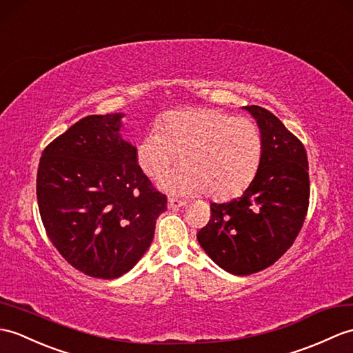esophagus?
Here are the masks:
<instances>
[{"instance_id":"1","label":"esophagus","mask_w":353,"mask_h":353,"mask_svg":"<svg viewBox=\"0 0 353 353\" xmlns=\"http://www.w3.org/2000/svg\"><path fill=\"white\" fill-rule=\"evenodd\" d=\"M182 206H185V201H183V200H177V199H173V196H171V199H168V208H170V209L176 210V209L182 208Z\"/></svg>"}]
</instances>
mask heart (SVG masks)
<instances>
[{
    "mask_svg": "<svg viewBox=\"0 0 353 353\" xmlns=\"http://www.w3.org/2000/svg\"><path fill=\"white\" fill-rule=\"evenodd\" d=\"M263 135L250 119L221 110H177L162 120L138 147L145 176L162 179L179 159L183 167L163 182L174 194H200L228 200L241 195L257 176Z\"/></svg>",
    "mask_w": 353,
    "mask_h": 353,
    "instance_id": "obj_1",
    "label": "heart"
}]
</instances>
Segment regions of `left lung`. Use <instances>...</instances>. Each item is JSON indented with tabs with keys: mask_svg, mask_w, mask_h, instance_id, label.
I'll return each instance as SVG.
<instances>
[{
	"mask_svg": "<svg viewBox=\"0 0 353 353\" xmlns=\"http://www.w3.org/2000/svg\"><path fill=\"white\" fill-rule=\"evenodd\" d=\"M263 135L257 176L242 196L210 203V219L196 234L201 248L234 275L260 272L296 239L310 204L308 159L304 144L272 112L245 106Z\"/></svg>",
	"mask_w": 353,
	"mask_h": 353,
	"instance_id": "left-lung-1",
	"label": "left lung"
}]
</instances>
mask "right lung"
<instances>
[{
    "label": "right lung",
    "mask_w": 353,
    "mask_h": 353,
    "mask_svg": "<svg viewBox=\"0 0 353 353\" xmlns=\"http://www.w3.org/2000/svg\"><path fill=\"white\" fill-rule=\"evenodd\" d=\"M123 114L88 116L49 143L37 170V203L46 234L70 266L112 280L132 269L167 210L123 141Z\"/></svg>",
    "instance_id": "add662e5"
}]
</instances>
